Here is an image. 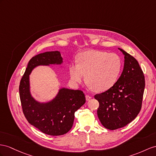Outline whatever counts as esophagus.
<instances>
[{
    "label": "esophagus",
    "instance_id": "esophagus-1",
    "mask_svg": "<svg viewBox=\"0 0 156 156\" xmlns=\"http://www.w3.org/2000/svg\"><path fill=\"white\" fill-rule=\"evenodd\" d=\"M91 99V97L90 96V95H86V101H89V100H90Z\"/></svg>",
    "mask_w": 156,
    "mask_h": 156
}]
</instances>
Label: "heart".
Instances as JSON below:
<instances>
[{
	"instance_id": "heart-1",
	"label": "heart",
	"mask_w": 156,
	"mask_h": 156,
	"mask_svg": "<svg viewBox=\"0 0 156 156\" xmlns=\"http://www.w3.org/2000/svg\"><path fill=\"white\" fill-rule=\"evenodd\" d=\"M78 64H72L69 71L71 80L74 83L86 80L90 87L97 91L111 88L117 82L121 70V60L115 53L89 50L78 56Z\"/></svg>"
}]
</instances>
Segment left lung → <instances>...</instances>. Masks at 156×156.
Wrapping results in <instances>:
<instances>
[{"mask_svg":"<svg viewBox=\"0 0 156 156\" xmlns=\"http://www.w3.org/2000/svg\"><path fill=\"white\" fill-rule=\"evenodd\" d=\"M123 70L115 84L94 96L99 103L98 116L103 126L115 130L127 125L141 109L145 87L143 72L136 60L123 49Z\"/></svg>","mask_w":156,"mask_h":156,"instance_id":"left-lung-1","label":"left lung"}]
</instances>
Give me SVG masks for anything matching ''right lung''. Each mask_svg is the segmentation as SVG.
Returning a JSON list of instances; mask_svg holds the SVG:
<instances>
[{"label": "right lung", "mask_w": 156, "mask_h": 156, "mask_svg": "<svg viewBox=\"0 0 156 156\" xmlns=\"http://www.w3.org/2000/svg\"><path fill=\"white\" fill-rule=\"evenodd\" d=\"M63 59L58 51H48L30 59L19 87L23 113L27 121L42 133L60 136L68 133L73 125L74 113L84 104L86 98L81 90L62 87L54 98L47 101L35 99L31 93L30 75L39 66L60 65Z\"/></svg>", "instance_id": "add662e5"}]
</instances>
